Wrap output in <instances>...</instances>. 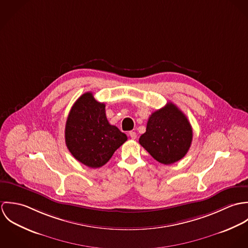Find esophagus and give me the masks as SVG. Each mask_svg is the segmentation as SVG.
<instances>
[{
	"instance_id": "esophagus-1",
	"label": "esophagus",
	"mask_w": 248,
	"mask_h": 248,
	"mask_svg": "<svg viewBox=\"0 0 248 248\" xmlns=\"http://www.w3.org/2000/svg\"><path fill=\"white\" fill-rule=\"evenodd\" d=\"M129 135H130V137H131L132 140H136V139H137V133H136V132H133V131H132V132L129 133Z\"/></svg>"
}]
</instances>
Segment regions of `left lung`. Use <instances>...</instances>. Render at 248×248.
<instances>
[{"mask_svg":"<svg viewBox=\"0 0 248 248\" xmlns=\"http://www.w3.org/2000/svg\"><path fill=\"white\" fill-rule=\"evenodd\" d=\"M192 139L189 120L175 104L169 102L151 114L140 143L156 161L169 165L187 154Z\"/></svg>","mask_w":248,"mask_h":248,"instance_id":"left-lung-1","label":"left lung"}]
</instances>
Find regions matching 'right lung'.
<instances>
[{
  "mask_svg": "<svg viewBox=\"0 0 248 248\" xmlns=\"http://www.w3.org/2000/svg\"><path fill=\"white\" fill-rule=\"evenodd\" d=\"M128 140L107 119L105 104L92 93L82 94L71 107L66 129V145L75 159L91 168L105 165L113 153Z\"/></svg>",
  "mask_w": 248,
  "mask_h": 248,
  "instance_id": "right-lung-1",
  "label": "right lung"
}]
</instances>
